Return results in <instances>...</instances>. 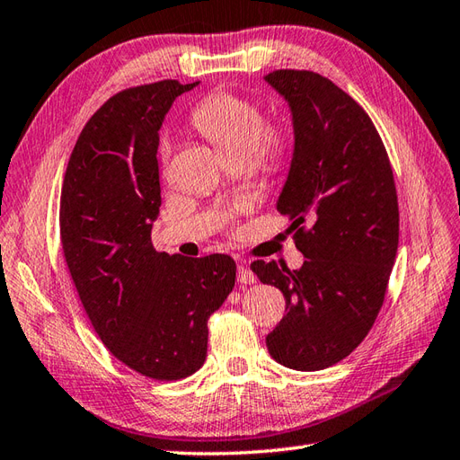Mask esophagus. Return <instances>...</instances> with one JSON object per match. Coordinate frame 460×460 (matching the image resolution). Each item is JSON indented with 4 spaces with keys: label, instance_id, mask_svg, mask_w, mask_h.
Masks as SVG:
<instances>
[{
    "label": "esophagus",
    "instance_id": "obj_1",
    "mask_svg": "<svg viewBox=\"0 0 460 460\" xmlns=\"http://www.w3.org/2000/svg\"><path fill=\"white\" fill-rule=\"evenodd\" d=\"M238 281L242 283V285H253L258 281V278H256V273H253L248 265H243V263H240L238 265Z\"/></svg>",
    "mask_w": 460,
    "mask_h": 460
}]
</instances>
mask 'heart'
<instances>
[{"instance_id": "1", "label": "heart", "mask_w": 460, "mask_h": 460, "mask_svg": "<svg viewBox=\"0 0 460 460\" xmlns=\"http://www.w3.org/2000/svg\"><path fill=\"white\" fill-rule=\"evenodd\" d=\"M190 121L228 159H253L265 172H279L291 159L289 131L268 124L260 104L232 92L217 90L204 96L190 111ZM171 146L161 141L159 155L169 159Z\"/></svg>"}]
</instances>
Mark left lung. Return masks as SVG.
<instances>
[{
  "label": "left lung",
  "instance_id": "1",
  "mask_svg": "<svg viewBox=\"0 0 460 460\" xmlns=\"http://www.w3.org/2000/svg\"><path fill=\"white\" fill-rule=\"evenodd\" d=\"M263 78L291 108L295 149L278 210L307 258L293 271L252 263L288 311L265 344L288 368L324 370L366 339L382 309L400 242L394 172L370 116L329 78L291 68Z\"/></svg>",
  "mask_w": 460,
  "mask_h": 460
}]
</instances>
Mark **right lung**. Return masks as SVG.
<instances>
[{
    "label": "right lung",
    "mask_w": 460,
    "mask_h": 460,
    "mask_svg": "<svg viewBox=\"0 0 460 460\" xmlns=\"http://www.w3.org/2000/svg\"><path fill=\"white\" fill-rule=\"evenodd\" d=\"M197 84L161 80L106 100L80 131L60 192V243L92 326L119 362L161 382L204 364L207 321L236 283L226 253L169 256L151 243L159 128Z\"/></svg>",
    "instance_id": "right-lung-1"
}]
</instances>
